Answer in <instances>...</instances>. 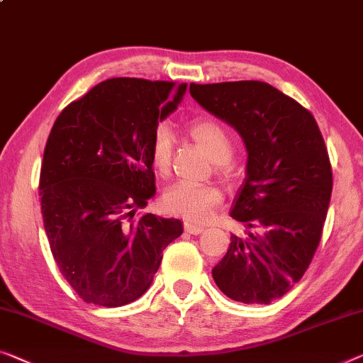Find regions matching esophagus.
Returning <instances> with one entry per match:
<instances>
[{
	"label": "esophagus",
	"mask_w": 363,
	"mask_h": 363,
	"mask_svg": "<svg viewBox=\"0 0 363 363\" xmlns=\"http://www.w3.org/2000/svg\"><path fill=\"white\" fill-rule=\"evenodd\" d=\"M184 230H186L189 235H200V233H202V231H203L202 226L194 225V223H189V221H186V223H184Z\"/></svg>",
	"instance_id": "esophagus-1"
}]
</instances>
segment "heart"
<instances>
[{
    "label": "heart",
    "instance_id": "obj_1",
    "mask_svg": "<svg viewBox=\"0 0 363 363\" xmlns=\"http://www.w3.org/2000/svg\"><path fill=\"white\" fill-rule=\"evenodd\" d=\"M187 132L194 142L215 161L216 171L220 174H228V161L233 156V138L228 128L213 118H197L189 125ZM172 148H174V140L169 128L164 125L156 128L151 140L150 155L153 169L161 177H166L171 171ZM221 200H223V194L218 187L182 181L164 192L163 205L166 212L182 216L184 220L192 221V223H203L212 218Z\"/></svg>",
    "mask_w": 363,
    "mask_h": 363
}]
</instances>
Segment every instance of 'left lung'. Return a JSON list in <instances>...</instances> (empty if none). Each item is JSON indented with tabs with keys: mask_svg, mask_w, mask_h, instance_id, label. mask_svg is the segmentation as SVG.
<instances>
[{
	"mask_svg": "<svg viewBox=\"0 0 363 363\" xmlns=\"http://www.w3.org/2000/svg\"><path fill=\"white\" fill-rule=\"evenodd\" d=\"M205 111L238 130L247 150L246 179L231 218L246 236L212 270L228 298L267 305L306 272L320 245L333 192V169L310 111L262 81L191 84Z\"/></svg>",
	"mask_w": 363,
	"mask_h": 363,
	"instance_id": "obj_1",
	"label": "left lung"
}]
</instances>
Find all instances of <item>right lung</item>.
<instances>
[{
	"label": "right lung",
	"mask_w": 363,
	"mask_h": 363,
	"mask_svg": "<svg viewBox=\"0 0 363 363\" xmlns=\"http://www.w3.org/2000/svg\"><path fill=\"white\" fill-rule=\"evenodd\" d=\"M187 84L112 78L62 111L48 135L39 196L58 269L86 303L140 298L163 251L182 235L176 218L147 213L155 196L151 140Z\"/></svg>",
	"instance_id": "obj_1"
}]
</instances>
